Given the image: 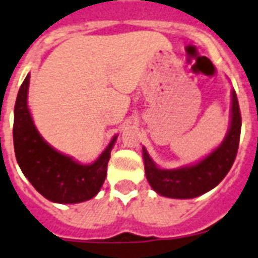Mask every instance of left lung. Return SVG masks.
<instances>
[{
    "label": "left lung",
    "instance_id": "left-lung-1",
    "mask_svg": "<svg viewBox=\"0 0 258 258\" xmlns=\"http://www.w3.org/2000/svg\"><path fill=\"white\" fill-rule=\"evenodd\" d=\"M231 97V123L228 133L220 146L201 161L177 169H161L143 147L147 179L157 194L176 199L196 198L214 189L227 176L239 149L241 131V115L235 90H232Z\"/></svg>",
    "mask_w": 258,
    "mask_h": 258
}]
</instances>
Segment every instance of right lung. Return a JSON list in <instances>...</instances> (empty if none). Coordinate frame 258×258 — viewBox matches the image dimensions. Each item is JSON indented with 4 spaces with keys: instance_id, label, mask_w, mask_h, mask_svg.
Here are the masks:
<instances>
[{
    "instance_id": "obj_1",
    "label": "right lung",
    "mask_w": 258,
    "mask_h": 258,
    "mask_svg": "<svg viewBox=\"0 0 258 258\" xmlns=\"http://www.w3.org/2000/svg\"><path fill=\"white\" fill-rule=\"evenodd\" d=\"M30 73L19 88L14 107L15 157L31 185L51 202L80 203L97 196L105 182L110 153L118 136H114L98 159L84 165L71 156L56 151L36 130L27 105Z\"/></svg>"
}]
</instances>
